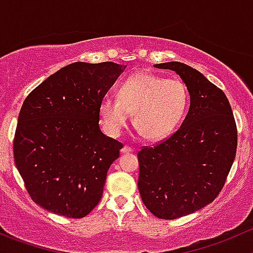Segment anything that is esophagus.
<instances>
[{"label": "esophagus", "mask_w": 253, "mask_h": 253, "mask_svg": "<svg viewBox=\"0 0 253 253\" xmlns=\"http://www.w3.org/2000/svg\"><path fill=\"white\" fill-rule=\"evenodd\" d=\"M120 153H122V154H130V153H133V149L129 148V146H126V145H124L122 148V150H120Z\"/></svg>", "instance_id": "esophagus-1"}]
</instances>
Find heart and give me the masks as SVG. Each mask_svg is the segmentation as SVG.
Wrapping results in <instances>:
<instances>
[{"mask_svg": "<svg viewBox=\"0 0 253 253\" xmlns=\"http://www.w3.org/2000/svg\"><path fill=\"white\" fill-rule=\"evenodd\" d=\"M187 102L186 86L181 81L138 72L120 84L117 97L103 98L99 103L100 125L108 135L117 138L133 113L134 126L144 138L161 140L181 122Z\"/></svg>", "mask_w": 253, "mask_h": 253, "instance_id": "obj_1", "label": "heart"}]
</instances>
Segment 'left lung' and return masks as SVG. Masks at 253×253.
Returning <instances> with one entry per match:
<instances>
[{"mask_svg": "<svg viewBox=\"0 0 253 253\" xmlns=\"http://www.w3.org/2000/svg\"><path fill=\"white\" fill-rule=\"evenodd\" d=\"M154 67L174 71L190 95L176 133L138 153L144 205L156 217L174 220L215 200L236 156L237 129L227 97L204 74L180 62Z\"/></svg>", "mask_w": 253, "mask_h": 253, "instance_id": "8db88e82", "label": "left lung"}]
</instances>
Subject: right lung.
Returning <instances> with one entry per match:
<instances>
[{"instance_id":"add662e5","label":"right lung","mask_w":253,"mask_h":253,"mask_svg":"<svg viewBox=\"0 0 253 253\" xmlns=\"http://www.w3.org/2000/svg\"><path fill=\"white\" fill-rule=\"evenodd\" d=\"M126 66L76 62L43 81L23 102L14 163L38 206L72 218L99 203L119 141L99 128V103Z\"/></svg>"}]
</instances>
